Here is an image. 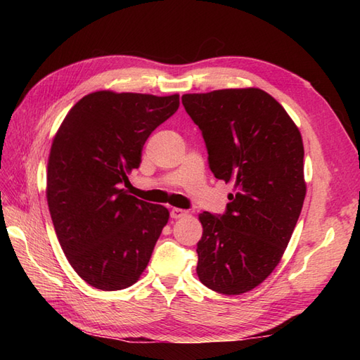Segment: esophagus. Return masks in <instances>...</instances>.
I'll return each mask as SVG.
<instances>
[{"label":"esophagus","mask_w":360,"mask_h":360,"mask_svg":"<svg viewBox=\"0 0 360 360\" xmlns=\"http://www.w3.org/2000/svg\"><path fill=\"white\" fill-rule=\"evenodd\" d=\"M187 215H188L187 210H182V209H178V207H173V209L170 210V217H172L173 219L184 218V217H187Z\"/></svg>","instance_id":"1"}]
</instances>
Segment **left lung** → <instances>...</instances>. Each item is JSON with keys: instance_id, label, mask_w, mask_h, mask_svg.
Wrapping results in <instances>:
<instances>
[{"instance_id": "left-lung-1", "label": "left lung", "mask_w": 360, "mask_h": 360, "mask_svg": "<svg viewBox=\"0 0 360 360\" xmlns=\"http://www.w3.org/2000/svg\"><path fill=\"white\" fill-rule=\"evenodd\" d=\"M215 178L232 182L226 212L200 215L196 272L202 285L238 295L280 263L303 207V142L285 108L258 88L184 94Z\"/></svg>"}]
</instances>
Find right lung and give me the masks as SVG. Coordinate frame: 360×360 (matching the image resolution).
I'll return each mask as SVG.
<instances>
[{"label":"right lung","mask_w":360,"mask_h":360,"mask_svg":"<svg viewBox=\"0 0 360 360\" xmlns=\"http://www.w3.org/2000/svg\"><path fill=\"white\" fill-rule=\"evenodd\" d=\"M179 96L97 91L75 103L53 137L48 205L68 262L88 285L119 290L139 280L168 221L164 205L127 195L145 141Z\"/></svg>","instance_id":"1"}]
</instances>
